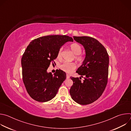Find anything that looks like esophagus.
Here are the masks:
<instances>
[{
    "label": "esophagus",
    "mask_w": 131,
    "mask_h": 131,
    "mask_svg": "<svg viewBox=\"0 0 131 131\" xmlns=\"http://www.w3.org/2000/svg\"><path fill=\"white\" fill-rule=\"evenodd\" d=\"M69 78H70L69 75L68 74H66V78H67V79H69Z\"/></svg>",
    "instance_id": "1"
}]
</instances>
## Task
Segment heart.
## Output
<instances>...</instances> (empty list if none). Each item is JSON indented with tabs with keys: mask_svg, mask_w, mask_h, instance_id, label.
<instances>
[{
	"mask_svg": "<svg viewBox=\"0 0 131 131\" xmlns=\"http://www.w3.org/2000/svg\"><path fill=\"white\" fill-rule=\"evenodd\" d=\"M70 49L72 52L76 55L75 60L79 62H81L84 60V57L82 55H81V53L82 52V48L81 46L78 43H74L70 45ZM62 48H60L58 52L57 58L58 59L60 60L62 58ZM76 68V64L73 62H65L60 66V68L64 71L67 73H71Z\"/></svg>",
	"mask_w": 131,
	"mask_h": 131,
	"instance_id": "heart-1",
	"label": "heart"
}]
</instances>
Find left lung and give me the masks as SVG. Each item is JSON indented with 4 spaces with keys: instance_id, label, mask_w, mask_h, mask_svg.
Returning a JSON list of instances; mask_svg holds the SVG:
<instances>
[{
    "instance_id": "8db88e82",
    "label": "left lung",
    "mask_w": 131,
    "mask_h": 131,
    "mask_svg": "<svg viewBox=\"0 0 131 131\" xmlns=\"http://www.w3.org/2000/svg\"><path fill=\"white\" fill-rule=\"evenodd\" d=\"M85 50V58L76 72L84 76L70 77L73 81L69 92L72 99L80 105L91 104L99 99L108 82L109 56L105 48L96 39L88 36H73Z\"/></svg>"
}]
</instances>
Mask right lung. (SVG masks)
I'll list each match as a JSON object with an SVG mask.
<instances>
[{
	"label": "right lung",
	"mask_w": 131,
	"mask_h": 131,
	"mask_svg": "<svg viewBox=\"0 0 131 131\" xmlns=\"http://www.w3.org/2000/svg\"><path fill=\"white\" fill-rule=\"evenodd\" d=\"M73 41L71 37L66 35H49L34 39L27 46L21 60L22 77L26 91L32 99L46 102L57 95L66 79V73L59 69L53 76L47 70L51 62L57 59L61 46Z\"/></svg>",
	"instance_id": "obj_1"
}]
</instances>
